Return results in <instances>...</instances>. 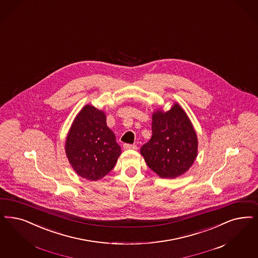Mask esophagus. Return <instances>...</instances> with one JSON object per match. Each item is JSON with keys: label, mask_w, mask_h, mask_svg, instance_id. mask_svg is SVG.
<instances>
[{"label": "esophagus", "mask_w": 258, "mask_h": 258, "mask_svg": "<svg viewBox=\"0 0 258 258\" xmlns=\"http://www.w3.org/2000/svg\"><path fill=\"white\" fill-rule=\"evenodd\" d=\"M124 150H136L137 149V147H136V145H131V144H124Z\"/></svg>", "instance_id": "34e87169"}]
</instances>
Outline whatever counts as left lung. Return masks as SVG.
<instances>
[{"label":"left lung","mask_w":258,"mask_h":258,"mask_svg":"<svg viewBox=\"0 0 258 258\" xmlns=\"http://www.w3.org/2000/svg\"><path fill=\"white\" fill-rule=\"evenodd\" d=\"M152 136L141 148L147 165L162 178L185 173L197 155V136L188 117L178 104L167 112L152 115Z\"/></svg>","instance_id":"8db88e82"}]
</instances>
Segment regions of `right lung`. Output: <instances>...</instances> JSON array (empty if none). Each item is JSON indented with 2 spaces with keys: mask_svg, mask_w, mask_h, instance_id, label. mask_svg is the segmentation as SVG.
<instances>
[{
  "mask_svg": "<svg viewBox=\"0 0 258 258\" xmlns=\"http://www.w3.org/2000/svg\"><path fill=\"white\" fill-rule=\"evenodd\" d=\"M66 153L77 174L88 180L101 179L114 168L121 147L103 111L90 105L83 107L71 125Z\"/></svg>",
  "mask_w": 258,
  "mask_h": 258,
  "instance_id": "add662e5",
  "label": "right lung"
}]
</instances>
